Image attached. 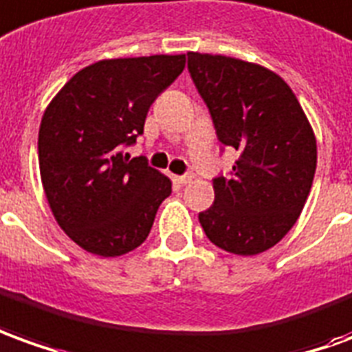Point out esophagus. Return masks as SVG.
<instances>
[{"mask_svg": "<svg viewBox=\"0 0 352 352\" xmlns=\"http://www.w3.org/2000/svg\"><path fill=\"white\" fill-rule=\"evenodd\" d=\"M193 180V174H184V176H174V182H178L180 186H186Z\"/></svg>", "mask_w": 352, "mask_h": 352, "instance_id": "1", "label": "esophagus"}]
</instances>
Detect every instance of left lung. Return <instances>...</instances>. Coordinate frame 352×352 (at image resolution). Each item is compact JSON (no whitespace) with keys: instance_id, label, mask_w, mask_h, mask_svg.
Segmentation results:
<instances>
[{"instance_id":"8db88e82","label":"left lung","mask_w":352,"mask_h":352,"mask_svg":"<svg viewBox=\"0 0 352 352\" xmlns=\"http://www.w3.org/2000/svg\"><path fill=\"white\" fill-rule=\"evenodd\" d=\"M188 69L223 146L241 151L231 176L214 178L199 214L210 243L256 256L300 218L316 170V140L296 94L260 64L188 52Z\"/></svg>"}]
</instances>
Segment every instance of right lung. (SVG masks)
Listing matches in <instances>:
<instances>
[{"mask_svg": "<svg viewBox=\"0 0 352 352\" xmlns=\"http://www.w3.org/2000/svg\"><path fill=\"white\" fill-rule=\"evenodd\" d=\"M186 68V54L94 62L64 85L39 126V172L54 220L83 250L116 258L149 235L172 182L123 155L151 104Z\"/></svg>", "mask_w": 352, "mask_h": 352, "instance_id": "1", "label": "right lung"}]
</instances>
